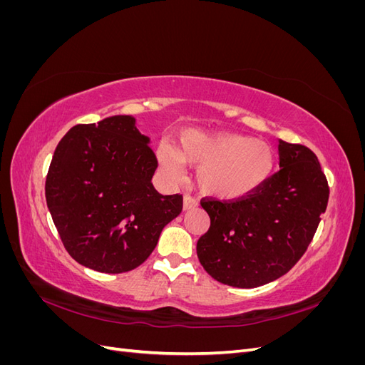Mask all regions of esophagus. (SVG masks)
<instances>
[{
	"label": "esophagus",
	"instance_id": "1",
	"mask_svg": "<svg viewBox=\"0 0 365 365\" xmlns=\"http://www.w3.org/2000/svg\"><path fill=\"white\" fill-rule=\"evenodd\" d=\"M197 207V201L195 197H192L190 195H184V200H182V210L184 212H189V210H193Z\"/></svg>",
	"mask_w": 365,
	"mask_h": 365
}]
</instances>
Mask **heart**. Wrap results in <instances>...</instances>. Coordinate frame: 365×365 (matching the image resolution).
<instances>
[{
    "instance_id": "heart-1",
    "label": "heart",
    "mask_w": 365,
    "mask_h": 365,
    "mask_svg": "<svg viewBox=\"0 0 365 365\" xmlns=\"http://www.w3.org/2000/svg\"><path fill=\"white\" fill-rule=\"evenodd\" d=\"M157 161L164 176L178 181L182 164L197 169L200 190L215 200L237 201L256 193L274 170L275 155L268 143L231 132H181L175 149L161 146Z\"/></svg>"
}]
</instances>
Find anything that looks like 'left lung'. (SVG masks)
<instances>
[{
  "label": "left lung",
  "instance_id": "1",
  "mask_svg": "<svg viewBox=\"0 0 365 365\" xmlns=\"http://www.w3.org/2000/svg\"><path fill=\"white\" fill-rule=\"evenodd\" d=\"M280 170L236 202L204 201L210 228L196 244L204 269L235 288H257L288 272L311 244L329 187L315 153L279 140Z\"/></svg>",
  "mask_w": 365,
  "mask_h": 365
}]
</instances>
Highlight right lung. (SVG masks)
<instances>
[{
	"label": "right lung",
	"mask_w": 365,
	"mask_h": 365,
	"mask_svg": "<svg viewBox=\"0 0 365 365\" xmlns=\"http://www.w3.org/2000/svg\"><path fill=\"white\" fill-rule=\"evenodd\" d=\"M135 121L111 115L71 128L47 175V207L63 247L98 272L140 267L182 210L181 195H161L153 187L157 158Z\"/></svg>",
	"instance_id": "add662e5"
}]
</instances>
